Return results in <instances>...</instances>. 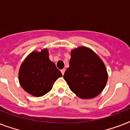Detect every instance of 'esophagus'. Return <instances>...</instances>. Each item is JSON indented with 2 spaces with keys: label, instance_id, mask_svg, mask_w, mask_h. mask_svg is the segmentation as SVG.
<instances>
[{
  "label": "esophagus",
  "instance_id": "esophagus-1",
  "mask_svg": "<svg viewBox=\"0 0 130 130\" xmlns=\"http://www.w3.org/2000/svg\"><path fill=\"white\" fill-rule=\"evenodd\" d=\"M61 73H62V75H64V73H65V69H61Z\"/></svg>",
  "mask_w": 130,
  "mask_h": 130
}]
</instances>
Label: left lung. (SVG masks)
Instances as JSON below:
<instances>
[{
  "mask_svg": "<svg viewBox=\"0 0 130 130\" xmlns=\"http://www.w3.org/2000/svg\"><path fill=\"white\" fill-rule=\"evenodd\" d=\"M71 53L69 67L63 75L69 88L81 99L98 96L105 88L108 79L105 64L86 47L74 49Z\"/></svg>",
  "mask_w": 130,
  "mask_h": 130,
  "instance_id": "1",
  "label": "left lung"
}]
</instances>
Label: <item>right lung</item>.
Listing matches in <instances>:
<instances>
[{
	"label": "right lung",
	"instance_id": "right-lung-1",
	"mask_svg": "<svg viewBox=\"0 0 130 130\" xmlns=\"http://www.w3.org/2000/svg\"><path fill=\"white\" fill-rule=\"evenodd\" d=\"M62 73L50 61L46 49L31 53L21 64L19 81L23 90L39 97L48 92Z\"/></svg>",
	"mask_w": 130,
	"mask_h": 130
}]
</instances>
